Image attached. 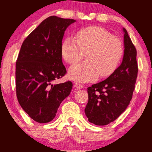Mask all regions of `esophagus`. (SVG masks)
Segmentation results:
<instances>
[{
  "mask_svg": "<svg viewBox=\"0 0 152 152\" xmlns=\"http://www.w3.org/2000/svg\"><path fill=\"white\" fill-rule=\"evenodd\" d=\"M74 87L75 88H82L83 87V86L82 84H80V83H74Z\"/></svg>",
  "mask_w": 152,
  "mask_h": 152,
  "instance_id": "obj_1",
  "label": "esophagus"
}]
</instances>
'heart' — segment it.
Segmentation results:
<instances>
[{
  "mask_svg": "<svg viewBox=\"0 0 152 152\" xmlns=\"http://www.w3.org/2000/svg\"><path fill=\"white\" fill-rule=\"evenodd\" d=\"M123 51L119 38L99 26L81 29L77 33V41L66 38L61 46L63 58L69 64H76L86 53L87 60L71 66L69 71V77L79 82L111 75L119 64Z\"/></svg>",
  "mask_w": 152,
  "mask_h": 152,
  "instance_id": "b5f03b06",
  "label": "heart"
}]
</instances>
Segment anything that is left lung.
Listing matches in <instances>:
<instances>
[{
    "instance_id": "left-lung-1",
    "label": "left lung",
    "mask_w": 152,
    "mask_h": 152,
    "mask_svg": "<svg viewBox=\"0 0 152 152\" xmlns=\"http://www.w3.org/2000/svg\"><path fill=\"white\" fill-rule=\"evenodd\" d=\"M123 61L106 80L88 87V102L85 114L88 121L98 126L116 120L132 99L138 74L137 49L125 28Z\"/></svg>"
}]
</instances>
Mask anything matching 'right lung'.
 <instances>
[{
    "label": "right lung",
    "mask_w": 152,
    "mask_h": 152,
    "mask_svg": "<svg viewBox=\"0 0 152 152\" xmlns=\"http://www.w3.org/2000/svg\"><path fill=\"white\" fill-rule=\"evenodd\" d=\"M76 20L50 16L22 43L15 64L16 96L22 109L38 123L53 119L61 103L71 93L70 81L53 84L66 69L62 62L64 32Z\"/></svg>",
    "instance_id": "1"
}]
</instances>
